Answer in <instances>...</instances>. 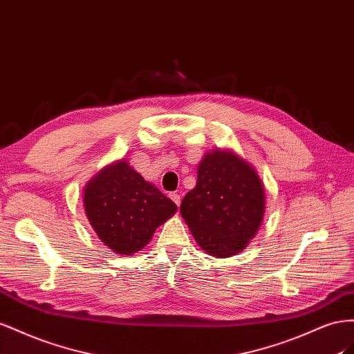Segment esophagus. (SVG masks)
<instances>
[{"instance_id":"1","label":"esophagus","mask_w":354,"mask_h":354,"mask_svg":"<svg viewBox=\"0 0 354 354\" xmlns=\"http://www.w3.org/2000/svg\"><path fill=\"white\" fill-rule=\"evenodd\" d=\"M169 197H170L171 200H174L178 206L180 205V194H178V193H170Z\"/></svg>"}]
</instances>
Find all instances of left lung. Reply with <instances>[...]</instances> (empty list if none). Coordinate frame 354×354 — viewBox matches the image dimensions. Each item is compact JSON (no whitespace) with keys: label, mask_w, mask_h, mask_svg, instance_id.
Returning a JSON list of instances; mask_svg holds the SVG:
<instances>
[{"label":"left lung","mask_w":354,"mask_h":354,"mask_svg":"<svg viewBox=\"0 0 354 354\" xmlns=\"http://www.w3.org/2000/svg\"><path fill=\"white\" fill-rule=\"evenodd\" d=\"M264 206V187L254 167L216 149L200 163L196 188L184 197L180 215L201 249L230 257L255 236Z\"/></svg>","instance_id":"left-lung-1"}]
</instances>
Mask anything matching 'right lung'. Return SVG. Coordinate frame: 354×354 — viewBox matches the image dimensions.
<instances>
[{
  "label": "right lung",
  "mask_w": 354,
  "mask_h": 354,
  "mask_svg": "<svg viewBox=\"0 0 354 354\" xmlns=\"http://www.w3.org/2000/svg\"><path fill=\"white\" fill-rule=\"evenodd\" d=\"M83 203L99 239L121 255L142 249L176 212L174 201L123 160L90 180Z\"/></svg>",
  "instance_id": "add662e5"
}]
</instances>
